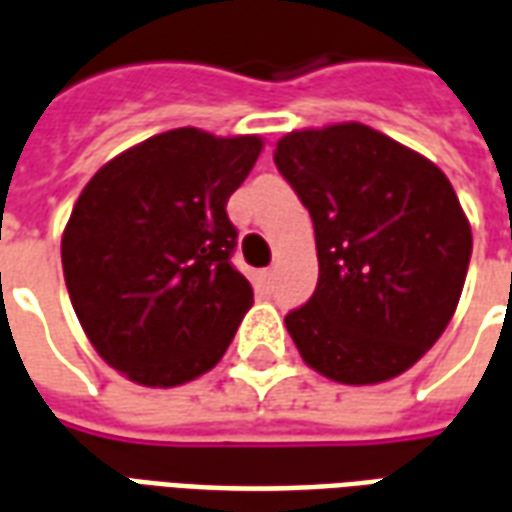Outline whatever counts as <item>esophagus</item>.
I'll return each instance as SVG.
<instances>
[{"mask_svg":"<svg viewBox=\"0 0 512 512\" xmlns=\"http://www.w3.org/2000/svg\"><path fill=\"white\" fill-rule=\"evenodd\" d=\"M263 279H266L268 285H271V282L277 279V268H266V271H263Z\"/></svg>","mask_w":512,"mask_h":512,"instance_id":"obj_1","label":"esophagus"}]
</instances>
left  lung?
Masks as SVG:
<instances>
[{"label":"left lung","instance_id":"8db88e82","mask_svg":"<svg viewBox=\"0 0 512 512\" xmlns=\"http://www.w3.org/2000/svg\"><path fill=\"white\" fill-rule=\"evenodd\" d=\"M274 164L315 227L318 288L285 315L301 359L354 386L406 373L447 329L472 257L447 175L362 123L290 131Z\"/></svg>","mask_w":512,"mask_h":512}]
</instances>
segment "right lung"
<instances>
[{
    "mask_svg": "<svg viewBox=\"0 0 512 512\" xmlns=\"http://www.w3.org/2000/svg\"><path fill=\"white\" fill-rule=\"evenodd\" d=\"M260 136L175 128L98 169L62 233L76 318L106 365L142 386L208 373L252 307L227 200Z\"/></svg>",
    "mask_w": 512,
    "mask_h": 512,
    "instance_id": "add662e5",
    "label": "right lung"
}]
</instances>
